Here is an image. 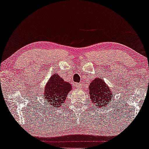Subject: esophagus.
Listing matches in <instances>:
<instances>
[{"instance_id":"obj_1","label":"esophagus","mask_w":149,"mask_h":149,"mask_svg":"<svg viewBox=\"0 0 149 149\" xmlns=\"http://www.w3.org/2000/svg\"><path fill=\"white\" fill-rule=\"evenodd\" d=\"M75 86H76L77 88H81V86H82V83H76L75 84Z\"/></svg>"}]
</instances>
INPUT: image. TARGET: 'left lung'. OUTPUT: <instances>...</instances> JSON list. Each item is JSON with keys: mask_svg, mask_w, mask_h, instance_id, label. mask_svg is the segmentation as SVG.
Segmentation results:
<instances>
[{"mask_svg": "<svg viewBox=\"0 0 149 149\" xmlns=\"http://www.w3.org/2000/svg\"><path fill=\"white\" fill-rule=\"evenodd\" d=\"M89 94L91 102L96 106L104 108L111 101L113 94L103 79L97 77L89 84Z\"/></svg>", "mask_w": 149, "mask_h": 149, "instance_id": "obj_1", "label": "left lung"}]
</instances>
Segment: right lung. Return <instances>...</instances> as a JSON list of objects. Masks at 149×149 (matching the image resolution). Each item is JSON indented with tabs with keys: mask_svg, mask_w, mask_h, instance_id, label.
I'll use <instances>...</instances> for the list:
<instances>
[{
	"mask_svg": "<svg viewBox=\"0 0 149 149\" xmlns=\"http://www.w3.org/2000/svg\"><path fill=\"white\" fill-rule=\"evenodd\" d=\"M72 88L69 82L65 81L58 74H54L48 79L44 88L46 102H49L54 108L61 106Z\"/></svg>",
	"mask_w": 149,
	"mask_h": 149,
	"instance_id": "add662e5",
	"label": "right lung"
}]
</instances>
